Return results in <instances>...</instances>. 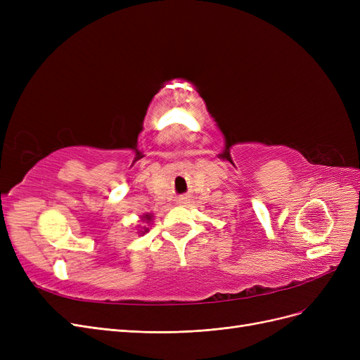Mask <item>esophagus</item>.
Returning a JSON list of instances; mask_svg holds the SVG:
<instances>
[{
	"instance_id": "obj_1",
	"label": "esophagus",
	"mask_w": 360,
	"mask_h": 360,
	"mask_svg": "<svg viewBox=\"0 0 360 360\" xmlns=\"http://www.w3.org/2000/svg\"><path fill=\"white\" fill-rule=\"evenodd\" d=\"M186 201H188V198H186V197H181V198H179V204H180V205L186 204Z\"/></svg>"
}]
</instances>
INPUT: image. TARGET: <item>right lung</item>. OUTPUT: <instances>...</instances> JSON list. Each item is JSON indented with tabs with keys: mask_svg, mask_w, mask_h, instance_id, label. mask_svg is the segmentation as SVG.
Listing matches in <instances>:
<instances>
[{
	"mask_svg": "<svg viewBox=\"0 0 360 360\" xmlns=\"http://www.w3.org/2000/svg\"><path fill=\"white\" fill-rule=\"evenodd\" d=\"M141 219L146 221L147 224H150V222H151V219H153V216H151L150 213H147V214H144L143 217H141ZM147 231H148V228H147V226H144L143 230H139V233H141V234H144V233H147Z\"/></svg>",
	"mask_w": 360,
	"mask_h": 360,
	"instance_id": "right-lung-1",
	"label": "right lung"
}]
</instances>
